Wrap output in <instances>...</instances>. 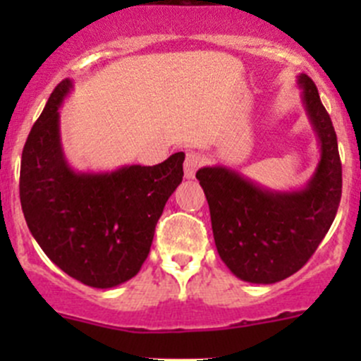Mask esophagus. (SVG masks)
Returning a JSON list of instances; mask_svg holds the SVG:
<instances>
[{
	"label": "esophagus",
	"mask_w": 361,
	"mask_h": 361,
	"mask_svg": "<svg viewBox=\"0 0 361 361\" xmlns=\"http://www.w3.org/2000/svg\"><path fill=\"white\" fill-rule=\"evenodd\" d=\"M202 164V159L201 155L197 154V152H188L187 157H185V164H183V171H185V178H194L195 173H197V169L201 167Z\"/></svg>",
	"instance_id": "34e87169"
}]
</instances>
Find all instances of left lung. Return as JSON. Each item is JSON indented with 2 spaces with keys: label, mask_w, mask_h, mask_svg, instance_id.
Wrapping results in <instances>:
<instances>
[{
  "label": "left lung",
  "mask_w": 361,
  "mask_h": 361,
  "mask_svg": "<svg viewBox=\"0 0 361 361\" xmlns=\"http://www.w3.org/2000/svg\"><path fill=\"white\" fill-rule=\"evenodd\" d=\"M302 103L319 143V162L304 188L269 190L225 166L197 171L218 255L232 274L272 285L295 274L311 258L336 218L342 166L332 120L307 75H298Z\"/></svg>",
  "instance_id": "obj_1"
}]
</instances>
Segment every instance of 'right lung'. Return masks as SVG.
I'll use <instances>...</instances> for the list:
<instances>
[{
	"label": "right lung",
	"mask_w": 361,
	"mask_h": 361,
	"mask_svg": "<svg viewBox=\"0 0 361 361\" xmlns=\"http://www.w3.org/2000/svg\"><path fill=\"white\" fill-rule=\"evenodd\" d=\"M73 82L54 89L32 126L20 160V204L32 238L68 276L113 288L140 272L155 225L183 180V152L157 166L78 173L61 143L59 108Z\"/></svg>",
	"instance_id": "right-lung-1"
}]
</instances>
